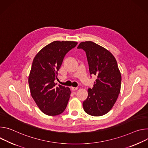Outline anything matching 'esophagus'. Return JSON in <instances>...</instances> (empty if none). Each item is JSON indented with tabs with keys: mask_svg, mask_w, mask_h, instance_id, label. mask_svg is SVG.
I'll list each match as a JSON object with an SVG mask.
<instances>
[{
	"mask_svg": "<svg viewBox=\"0 0 148 148\" xmlns=\"http://www.w3.org/2000/svg\"><path fill=\"white\" fill-rule=\"evenodd\" d=\"M71 89L72 90H77L78 89V88H75V87H71Z\"/></svg>",
	"mask_w": 148,
	"mask_h": 148,
	"instance_id": "34e87169",
	"label": "esophagus"
}]
</instances>
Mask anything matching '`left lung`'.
I'll return each instance as SVG.
<instances>
[{
	"label": "left lung",
	"mask_w": 148,
	"mask_h": 148,
	"mask_svg": "<svg viewBox=\"0 0 148 148\" xmlns=\"http://www.w3.org/2000/svg\"><path fill=\"white\" fill-rule=\"evenodd\" d=\"M86 52L90 75L97 76L92 89L83 102L85 112L94 116L106 114L115 103L121 87V73L114 56L105 47L92 41L79 43Z\"/></svg>",
	"instance_id": "1"
}]
</instances>
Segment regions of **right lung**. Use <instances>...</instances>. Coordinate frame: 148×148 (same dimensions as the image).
<instances>
[{
	"label": "right lung",
	"instance_id": "add662e5",
	"mask_svg": "<svg viewBox=\"0 0 148 148\" xmlns=\"http://www.w3.org/2000/svg\"><path fill=\"white\" fill-rule=\"evenodd\" d=\"M77 44L74 41H54L43 47L33 60L28 78L30 94L47 115H58L67 106L71 90L60 85L56 86L55 80L65 55Z\"/></svg>",
	"mask_w": 148,
	"mask_h": 148
}]
</instances>
